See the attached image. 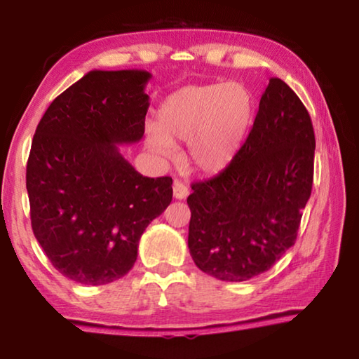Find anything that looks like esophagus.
<instances>
[{"label":"esophagus","instance_id":"esophagus-1","mask_svg":"<svg viewBox=\"0 0 359 359\" xmlns=\"http://www.w3.org/2000/svg\"><path fill=\"white\" fill-rule=\"evenodd\" d=\"M172 194H174L175 199H185V198L188 196V188H187V185L182 184L180 180H174Z\"/></svg>","mask_w":359,"mask_h":359}]
</instances>
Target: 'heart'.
<instances>
[{"label":"heart","mask_w":359,"mask_h":359,"mask_svg":"<svg viewBox=\"0 0 359 359\" xmlns=\"http://www.w3.org/2000/svg\"><path fill=\"white\" fill-rule=\"evenodd\" d=\"M253 115V100L239 82L187 85L158 107V126L147 131L151 151L165 158L187 141V161L203 174H218L238 155Z\"/></svg>","instance_id":"obj_1"}]
</instances>
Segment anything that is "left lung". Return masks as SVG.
Returning a JSON list of instances; mask_svg holds the SVG:
<instances>
[{"label":"left lung","mask_w":359,"mask_h":359,"mask_svg":"<svg viewBox=\"0 0 359 359\" xmlns=\"http://www.w3.org/2000/svg\"><path fill=\"white\" fill-rule=\"evenodd\" d=\"M313 154L307 109L287 83L271 77L233 163L191 185L188 248L194 264L224 282L271 269L296 241L312 191Z\"/></svg>","instance_id":"1"}]
</instances>
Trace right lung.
Masks as SVG:
<instances>
[{"instance_id":"add662e5","label":"right lung","mask_w":359,"mask_h":359,"mask_svg":"<svg viewBox=\"0 0 359 359\" xmlns=\"http://www.w3.org/2000/svg\"><path fill=\"white\" fill-rule=\"evenodd\" d=\"M150 77L90 71L36 128L27 163L32 228L72 282L104 285L128 274L145 228L172 201L171 177H144L118 150L144 136Z\"/></svg>"}]
</instances>
